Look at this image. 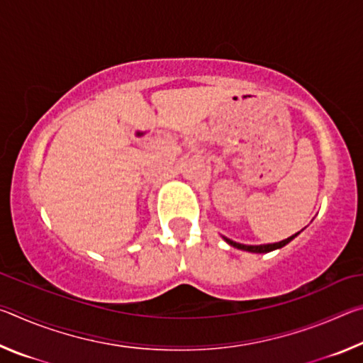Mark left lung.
<instances>
[{"mask_svg": "<svg viewBox=\"0 0 363 363\" xmlns=\"http://www.w3.org/2000/svg\"><path fill=\"white\" fill-rule=\"evenodd\" d=\"M299 235V232L298 233H294V235H291V237H288V238H285V240H281V242H277V243H267V245H243V243H237V242H233V240H230V238H227V237H223L224 240L230 245V247H233V248H237V250H243V251H250V253H269V251H274V250H280V248H284L285 245H288L290 243L294 237H298Z\"/></svg>", "mask_w": 363, "mask_h": 363, "instance_id": "8db88e82", "label": "left lung"}]
</instances>
